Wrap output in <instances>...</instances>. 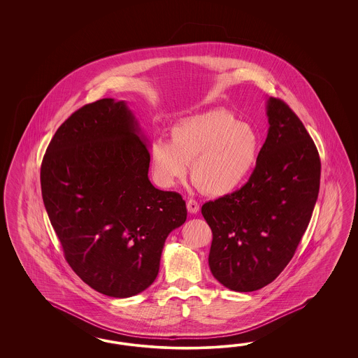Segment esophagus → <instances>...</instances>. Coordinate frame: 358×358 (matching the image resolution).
Segmentation results:
<instances>
[{
	"label": "esophagus",
	"mask_w": 358,
	"mask_h": 358,
	"mask_svg": "<svg viewBox=\"0 0 358 358\" xmlns=\"http://www.w3.org/2000/svg\"><path fill=\"white\" fill-rule=\"evenodd\" d=\"M186 207H187V211L192 214H196L199 211V203L195 199H189L186 202Z\"/></svg>",
	"instance_id": "1"
}]
</instances>
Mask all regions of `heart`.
<instances>
[{
	"label": "heart",
	"mask_w": 358,
	"mask_h": 358,
	"mask_svg": "<svg viewBox=\"0 0 358 358\" xmlns=\"http://www.w3.org/2000/svg\"><path fill=\"white\" fill-rule=\"evenodd\" d=\"M171 143L155 141L151 165L156 182L173 186L190 178L203 193L226 195L250 176L260 150L256 130L227 110H210L178 120L169 132Z\"/></svg>",
	"instance_id": "obj_1"
}]
</instances>
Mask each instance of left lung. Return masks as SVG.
Masks as SVG:
<instances>
[{"label":"left lung","mask_w":358,"mask_h":358,"mask_svg":"<svg viewBox=\"0 0 358 358\" xmlns=\"http://www.w3.org/2000/svg\"><path fill=\"white\" fill-rule=\"evenodd\" d=\"M269 132L250 180L208 201V265L231 290L248 293L274 281L293 259L313 217L320 186L319 152L286 102L268 101Z\"/></svg>","instance_id":"1"}]
</instances>
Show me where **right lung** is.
<instances>
[{
  "mask_svg": "<svg viewBox=\"0 0 358 358\" xmlns=\"http://www.w3.org/2000/svg\"><path fill=\"white\" fill-rule=\"evenodd\" d=\"M123 101L75 111L44 153V206L64 257L98 293L127 298L156 280L165 238L186 220L180 193L148 180L151 155Z\"/></svg>",
  "mask_w": 358,
  "mask_h": 358,
  "instance_id": "obj_1",
  "label": "right lung"
}]
</instances>
